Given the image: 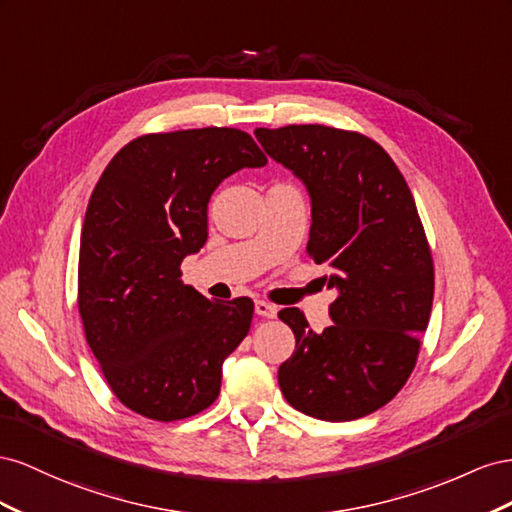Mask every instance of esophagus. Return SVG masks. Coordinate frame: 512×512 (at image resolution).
Instances as JSON below:
<instances>
[{
    "mask_svg": "<svg viewBox=\"0 0 512 512\" xmlns=\"http://www.w3.org/2000/svg\"><path fill=\"white\" fill-rule=\"evenodd\" d=\"M255 313L261 317L272 319V317H276V306L266 300H255Z\"/></svg>",
    "mask_w": 512,
    "mask_h": 512,
    "instance_id": "esophagus-1",
    "label": "esophagus"
}]
</instances>
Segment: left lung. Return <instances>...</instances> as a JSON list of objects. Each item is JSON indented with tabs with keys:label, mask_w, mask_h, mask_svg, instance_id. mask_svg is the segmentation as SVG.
Here are the masks:
<instances>
[{
	"label": "left lung",
	"mask_w": 512,
	"mask_h": 512,
	"mask_svg": "<svg viewBox=\"0 0 512 512\" xmlns=\"http://www.w3.org/2000/svg\"><path fill=\"white\" fill-rule=\"evenodd\" d=\"M255 137L309 188L306 253L339 294L324 332L300 309L279 311L296 337L279 369L283 397L319 420L373 414L410 379L433 306L431 246L410 186L382 145L356 130L289 124Z\"/></svg>",
	"instance_id": "obj_1"
}]
</instances>
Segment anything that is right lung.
Segmentation results:
<instances>
[{"instance_id":"1","label":"right lung","mask_w":512,"mask_h":512,"mask_svg":"<svg viewBox=\"0 0 512 512\" xmlns=\"http://www.w3.org/2000/svg\"><path fill=\"white\" fill-rule=\"evenodd\" d=\"M266 154L238 128L150 133L126 143L87 203L77 304L111 392L158 422L191 418L221 392L223 360L251 330V298L208 300L180 281L208 240L216 186Z\"/></svg>"}]
</instances>
